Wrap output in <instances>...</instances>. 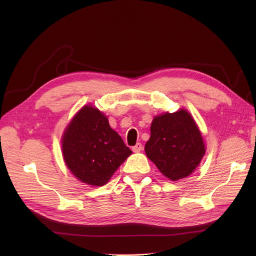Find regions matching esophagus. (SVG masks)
I'll return each instance as SVG.
<instances>
[{
    "label": "esophagus",
    "mask_w": 256,
    "mask_h": 256,
    "mask_svg": "<svg viewBox=\"0 0 256 256\" xmlns=\"http://www.w3.org/2000/svg\"><path fill=\"white\" fill-rule=\"evenodd\" d=\"M132 150L134 152H139L143 150V145L141 143H137L135 146H132Z\"/></svg>",
    "instance_id": "1"
}]
</instances>
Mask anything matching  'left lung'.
<instances>
[{"instance_id": "1", "label": "left lung", "mask_w": 256, "mask_h": 256, "mask_svg": "<svg viewBox=\"0 0 256 256\" xmlns=\"http://www.w3.org/2000/svg\"><path fill=\"white\" fill-rule=\"evenodd\" d=\"M144 150L160 173L174 182L189 176L206 154L201 132L184 109L156 116Z\"/></svg>"}]
</instances>
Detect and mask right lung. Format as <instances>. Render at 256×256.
<instances>
[{
  "label": "right lung",
  "instance_id": "right-lung-1",
  "mask_svg": "<svg viewBox=\"0 0 256 256\" xmlns=\"http://www.w3.org/2000/svg\"><path fill=\"white\" fill-rule=\"evenodd\" d=\"M65 164L82 182L100 186L132 154L108 117L98 109L84 106L72 118L62 137Z\"/></svg>",
  "mask_w": 256,
  "mask_h": 256
}]
</instances>
